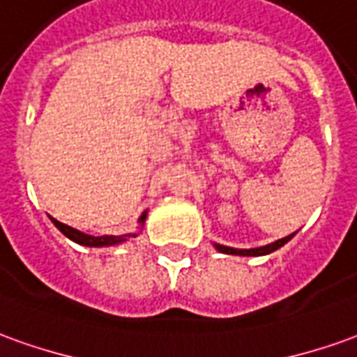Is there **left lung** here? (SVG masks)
<instances>
[{
    "label": "left lung",
    "mask_w": 357,
    "mask_h": 357,
    "mask_svg": "<svg viewBox=\"0 0 357 357\" xmlns=\"http://www.w3.org/2000/svg\"><path fill=\"white\" fill-rule=\"evenodd\" d=\"M294 238V234L286 236V238L278 239V241H273L268 245H263V248H253V249H236V248H228V245H220V243H214V248L218 249L220 253H226V255H239V257H261V255H268L273 253L276 249H280L284 243H288L290 239Z\"/></svg>",
    "instance_id": "1"
}]
</instances>
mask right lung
I'll return each mask as SVG.
<instances>
[{
    "label": "right lung",
    "mask_w": 357,
    "mask_h": 357,
    "mask_svg": "<svg viewBox=\"0 0 357 357\" xmlns=\"http://www.w3.org/2000/svg\"><path fill=\"white\" fill-rule=\"evenodd\" d=\"M146 214L149 211H144L141 214V218H139V231L143 230L144 220H146ZM50 220L54 222V226H56L57 230L61 231L66 238H69L75 243H79V245H84V248H112V245H119V243H126L129 238H137L139 236V231H133V234H123V236H89V234H84V231H79L71 228V226H67L63 222L56 220V218H52L50 216Z\"/></svg>",
    "instance_id": "right-lung-1"
}]
</instances>
